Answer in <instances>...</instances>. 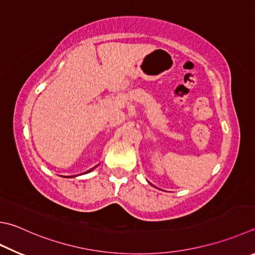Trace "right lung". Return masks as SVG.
<instances>
[{"label": "right lung", "instance_id": "1", "mask_svg": "<svg viewBox=\"0 0 255 255\" xmlns=\"http://www.w3.org/2000/svg\"><path fill=\"white\" fill-rule=\"evenodd\" d=\"M97 166H98V165H97ZM97 166H95V167L94 168H91V169H89V170H87V172H85V173H83V174H88V173H90L91 172V170H94L96 167H97ZM81 175V174H80Z\"/></svg>", "mask_w": 255, "mask_h": 255}]
</instances>
